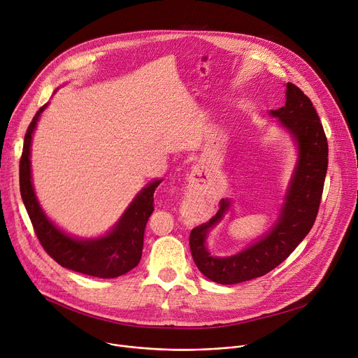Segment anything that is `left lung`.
Instances as JSON below:
<instances>
[{"label":"left lung","instance_id":"left-lung-1","mask_svg":"<svg viewBox=\"0 0 358 358\" xmlns=\"http://www.w3.org/2000/svg\"><path fill=\"white\" fill-rule=\"evenodd\" d=\"M285 106L269 116L289 134L296 162L284 202L273 225L245 250L231 257H213L208 251V235L229 210L231 199L209 222L192 229L189 245L199 271L216 284L231 285L268 273L284 262L313 228L318 213L328 164V143L311 100L295 85L287 83Z\"/></svg>","mask_w":358,"mask_h":358}]
</instances>
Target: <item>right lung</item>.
Returning <instances> with one entry per match:
<instances>
[{"instance_id": "obj_1", "label": "right lung", "mask_w": 358, "mask_h": 358, "mask_svg": "<svg viewBox=\"0 0 358 358\" xmlns=\"http://www.w3.org/2000/svg\"><path fill=\"white\" fill-rule=\"evenodd\" d=\"M44 104L27 129L20 160V192L38 241L45 252L64 268L97 278H116L139 264L143 250L145 228L155 209L153 194L163 179L149 182L134 196L119 221L97 238H77L54 224L43 210L31 175V142Z\"/></svg>"}]
</instances>
